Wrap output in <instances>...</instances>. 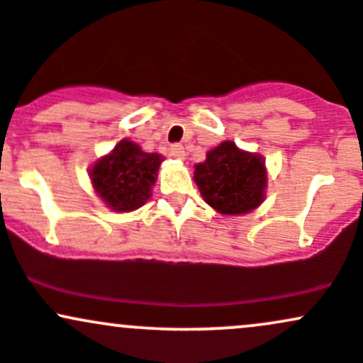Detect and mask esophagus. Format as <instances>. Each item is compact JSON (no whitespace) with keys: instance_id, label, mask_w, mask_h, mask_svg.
Returning <instances> with one entry per match:
<instances>
[{"instance_id":"34e87169","label":"esophagus","mask_w":363,"mask_h":363,"mask_svg":"<svg viewBox=\"0 0 363 363\" xmlns=\"http://www.w3.org/2000/svg\"><path fill=\"white\" fill-rule=\"evenodd\" d=\"M169 154L173 155L174 159H185V149H183V145H180V143H173V145L169 147Z\"/></svg>"}]
</instances>
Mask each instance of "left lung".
<instances>
[{
  "mask_svg": "<svg viewBox=\"0 0 363 363\" xmlns=\"http://www.w3.org/2000/svg\"><path fill=\"white\" fill-rule=\"evenodd\" d=\"M201 196L221 214H245L264 201L267 167L263 155L221 142L194 171Z\"/></svg>",
  "mask_w": 363,
  "mask_h": 363,
  "instance_id": "left-lung-1",
  "label": "left lung"
}]
</instances>
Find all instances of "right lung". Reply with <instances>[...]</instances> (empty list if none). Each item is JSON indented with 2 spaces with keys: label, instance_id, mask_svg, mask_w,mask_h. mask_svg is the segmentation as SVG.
Segmentation results:
<instances>
[{
  "label": "right lung",
  "instance_id": "obj_1",
  "mask_svg": "<svg viewBox=\"0 0 363 363\" xmlns=\"http://www.w3.org/2000/svg\"><path fill=\"white\" fill-rule=\"evenodd\" d=\"M162 157L143 152L131 140H121L111 154L89 169L93 189L107 208L118 213L135 211L147 202Z\"/></svg>",
  "mask_w": 363,
  "mask_h": 363
}]
</instances>
